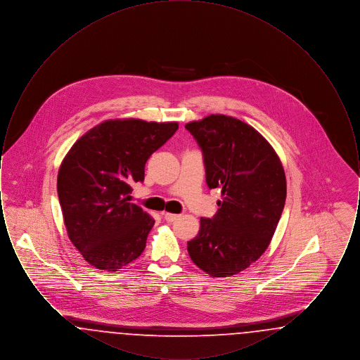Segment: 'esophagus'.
<instances>
[{"mask_svg":"<svg viewBox=\"0 0 360 360\" xmlns=\"http://www.w3.org/2000/svg\"><path fill=\"white\" fill-rule=\"evenodd\" d=\"M181 216L179 214H172V213H165V220L167 223H172V221H176Z\"/></svg>","mask_w":360,"mask_h":360,"instance_id":"esophagus-1","label":"esophagus"}]
</instances>
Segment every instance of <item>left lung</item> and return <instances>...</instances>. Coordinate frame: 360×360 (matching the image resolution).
Returning <instances> with one entry per match:
<instances>
[{
  "label": "left lung",
  "instance_id": "8db88e82",
  "mask_svg": "<svg viewBox=\"0 0 360 360\" xmlns=\"http://www.w3.org/2000/svg\"><path fill=\"white\" fill-rule=\"evenodd\" d=\"M185 128L201 148L206 185L223 200L188 241L194 264L210 276L245 270L266 251L286 201V178L273 147L257 129L224 115Z\"/></svg>",
  "mask_w": 360,
  "mask_h": 360
}]
</instances>
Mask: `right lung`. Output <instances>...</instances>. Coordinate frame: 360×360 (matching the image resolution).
Wrapping results in <instances>:
<instances>
[{
    "instance_id": "1",
    "label": "right lung",
    "mask_w": 360,
    "mask_h": 360,
    "mask_svg": "<svg viewBox=\"0 0 360 360\" xmlns=\"http://www.w3.org/2000/svg\"><path fill=\"white\" fill-rule=\"evenodd\" d=\"M176 122L109 120L78 139L58 174V197L71 243L91 266L117 271L141 255L155 220L128 202L148 158Z\"/></svg>"
}]
</instances>
